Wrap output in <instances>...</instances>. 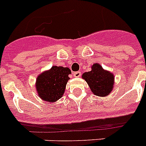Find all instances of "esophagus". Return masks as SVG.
I'll return each mask as SVG.
<instances>
[{"mask_svg": "<svg viewBox=\"0 0 146 146\" xmlns=\"http://www.w3.org/2000/svg\"><path fill=\"white\" fill-rule=\"evenodd\" d=\"M74 77H75V78H79V77H80V75H81V72H74Z\"/></svg>", "mask_w": 146, "mask_h": 146, "instance_id": "34e87169", "label": "esophagus"}]
</instances>
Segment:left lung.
<instances>
[{
	"instance_id": "1",
	"label": "left lung",
	"mask_w": 146,
	"mask_h": 146,
	"mask_svg": "<svg viewBox=\"0 0 146 146\" xmlns=\"http://www.w3.org/2000/svg\"><path fill=\"white\" fill-rule=\"evenodd\" d=\"M82 78L86 80L90 91L100 97L109 95L115 85V76L113 73L105 70L99 63L93 64L91 71L84 72L82 74Z\"/></svg>"
}]
</instances>
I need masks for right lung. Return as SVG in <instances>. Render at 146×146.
Returning a JSON list of instances; mask_svg holds the SVG:
<instances>
[{"mask_svg":"<svg viewBox=\"0 0 146 146\" xmlns=\"http://www.w3.org/2000/svg\"><path fill=\"white\" fill-rule=\"evenodd\" d=\"M71 74L68 68L56 66L40 73L35 83L38 96L46 102H56L63 96Z\"/></svg>","mask_w":146,"mask_h":146,"instance_id":"1","label":"right lung"}]
</instances>
